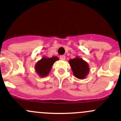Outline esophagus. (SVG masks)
I'll return each mask as SVG.
<instances>
[{"label":"esophagus","instance_id":"obj_1","mask_svg":"<svg viewBox=\"0 0 121 121\" xmlns=\"http://www.w3.org/2000/svg\"><path fill=\"white\" fill-rule=\"evenodd\" d=\"M60 58L61 60H64L65 59V55H61L60 56Z\"/></svg>","mask_w":121,"mask_h":121}]
</instances>
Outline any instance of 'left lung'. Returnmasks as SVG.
Listing matches in <instances>:
<instances>
[{"label": "left lung", "instance_id": "1", "mask_svg": "<svg viewBox=\"0 0 121 121\" xmlns=\"http://www.w3.org/2000/svg\"><path fill=\"white\" fill-rule=\"evenodd\" d=\"M69 63L73 75L77 78L83 79L88 74L89 67L87 63L82 58L76 57L71 59L69 61Z\"/></svg>", "mask_w": 121, "mask_h": 121}]
</instances>
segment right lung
I'll return each instance as SVG.
<instances>
[{"label":"right lung","instance_id":"right-lung-1","mask_svg":"<svg viewBox=\"0 0 121 121\" xmlns=\"http://www.w3.org/2000/svg\"><path fill=\"white\" fill-rule=\"evenodd\" d=\"M58 60V57L54 56L52 58L43 57L40 60L38 61L35 65V70L39 76L40 77H46L52 69L54 62Z\"/></svg>","mask_w":121,"mask_h":121}]
</instances>
